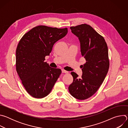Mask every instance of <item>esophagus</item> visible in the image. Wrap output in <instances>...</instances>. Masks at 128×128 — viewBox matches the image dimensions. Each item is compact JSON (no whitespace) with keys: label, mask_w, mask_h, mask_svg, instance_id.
I'll return each instance as SVG.
<instances>
[{"label":"esophagus","mask_w":128,"mask_h":128,"mask_svg":"<svg viewBox=\"0 0 128 128\" xmlns=\"http://www.w3.org/2000/svg\"><path fill=\"white\" fill-rule=\"evenodd\" d=\"M62 73H64V74H67V73H68V72L67 71H66V70H64V69L62 70Z\"/></svg>","instance_id":"obj_1"}]
</instances>
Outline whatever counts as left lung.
Wrapping results in <instances>:
<instances>
[{"instance_id": "obj_1", "label": "left lung", "mask_w": 128, "mask_h": 128, "mask_svg": "<svg viewBox=\"0 0 128 128\" xmlns=\"http://www.w3.org/2000/svg\"><path fill=\"white\" fill-rule=\"evenodd\" d=\"M73 34L78 38L82 55L86 62L82 65L81 78L74 72L71 74L74 81L68 90L70 94L78 100L93 96L103 83L109 67L107 44L103 36L86 24L71 27Z\"/></svg>"}]
</instances>
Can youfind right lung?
Here are the masks:
<instances>
[{"label":"right lung","mask_w":128,"mask_h":128,"mask_svg":"<svg viewBox=\"0 0 128 128\" xmlns=\"http://www.w3.org/2000/svg\"><path fill=\"white\" fill-rule=\"evenodd\" d=\"M68 29L40 25L25 33L16 49V70L29 94L36 98L48 95L61 74L59 68L44 62L54 43L67 34Z\"/></svg>","instance_id":"right-lung-1"}]
</instances>
